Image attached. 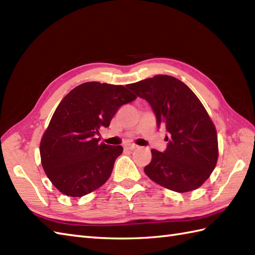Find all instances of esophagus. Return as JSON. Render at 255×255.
Returning <instances> with one entry per match:
<instances>
[{"label": "esophagus", "mask_w": 255, "mask_h": 255, "mask_svg": "<svg viewBox=\"0 0 255 255\" xmlns=\"http://www.w3.org/2000/svg\"><path fill=\"white\" fill-rule=\"evenodd\" d=\"M126 148L129 149V150H134V149L138 148V145H136V144H127Z\"/></svg>", "instance_id": "34e87169"}]
</instances>
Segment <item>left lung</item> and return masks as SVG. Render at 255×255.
<instances>
[{
  "mask_svg": "<svg viewBox=\"0 0 255 255\" xmlns=\"http://www.w3.org/2000/svg\"><path fill=\"white\" fill-rule=\"evenodd\" d=\"M147 101L156 125L169 137L163 152L152 149L144 173L153 182L177 193L191 192L210 176L218 159V139L205 107L182 81L159 74L128 85Z\"/></svg>",
  "mask_w": 255,
  "mask_h": 255,
  "instance_id": "left-lung-1",
  "label": "left lung"
}]
</instances>
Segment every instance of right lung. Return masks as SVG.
<instances>
[{
	"instance_id": "1",
	"label": "right lung",
	"mask_w": 255,
	"mask_h": 255,
	"mask_svg": "<svg viewBox=\"0 0 255 255\" xmlns=\"http://www.w3.org/2000/svg\"><path fill=\"white\" fill-rule=\"evenodd\" d=\"M127 86L86 82L58 105L40 141L45 173L62 194L82 197L110 178L122 145L100 143L101 127H108L124 104L137 99Z\"/></svg>"
}]
</instances>
